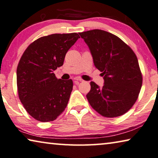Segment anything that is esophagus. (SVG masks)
<instances>
[{"label":"esophagus","mask_w":158,"mask_h":158,"mask_svg":"<svg viewBox=\"0 0 158 158\" xmlns=\"http://www.w3.org/2000/svg\"><path fill=\"white\" fill-rule=\"evenodd\" d=\"M73 80H74V82H75V83H76V85H77V84H79L80 82H83V81H84L83 80H82V78H81V77H75V78H74Z\"/></svg>","instance_id":"esophagus-1"}]
</instances>
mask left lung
I'll return each instance as SVG.
<instances>
[{
	"instance_id": "obj_1",
	"label": "left lung",
	"mask_w": 158,
	"mask_h": 158,
	"mask_svg": "<svg viewBox=\"0 0 158 158\" xmlns=\"http://www.w3.org/2000/svg\"><path fill=\"white\" fill-rule=\"evenodd\" d=\"M91 52L94 66L102 72V88L91 82L87 94L89 104L101 115H123L137 100L143 77L137 57L118 36L103 30L79 33Z\"/></svg>"
}]
</instances>
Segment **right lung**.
I'll use <instances>...</instances> for the list:
<instances>
[{"label":"right lung","instance_id":"add662e5","mask_svg":"<svg viewBox=\"0 0 158 158\" xmlns=\"http://www.w3.org/2000/svg\"><path fill=\"white\" fill-rule=\"evenodd\" d=\"M79 38L77 33L43 36L23 53L17 69L18 95L36 120H55L66 108L73 81L57 79L53 72L63 65L66 52Z\"/></svg>","mask_w":158,"mask_h":158}]
</instances>
